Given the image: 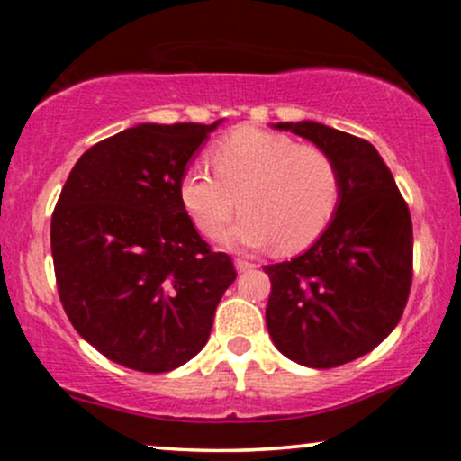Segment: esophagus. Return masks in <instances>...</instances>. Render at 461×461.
I'll return each instance as SVG.
<instances>
[{"instance_id":"obj_1","label":"esophagus","mask_w":461,"mask_h":461,"mask_svg":"<svg viewBox=\"0 0 461 461\" xmlns=\"http://www.w3.org/2000/svg\"><path fill=\"white\" fill-rule=\"evenodd\" d=\"M234 264H236L238 273H249V271H253V268H256V264L247 262V260H236Z\"/></svg>"}]
</instances>
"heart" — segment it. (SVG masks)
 Instances as JSON below:
<instances>
[{
	"mask_svg": "<svg viewBox=\"0 0 461 461\" xmlns=\"http://www.w3.org/2000/svg\"><path fill=\"white\" fill-rule=\"evenodd\" d=\"M212 164L190 162L179 177V201L194 227L212 236L240 203L242 214L221 234L230 249L297 251L316 240L340 199L333 158L290 136L242 128L216 142Z\"/></svg>",
	"mask_w": 461,
	"mask_h": 461,
	"instance_id": "heart-1",
	"label": "heart"
}]
</instances>
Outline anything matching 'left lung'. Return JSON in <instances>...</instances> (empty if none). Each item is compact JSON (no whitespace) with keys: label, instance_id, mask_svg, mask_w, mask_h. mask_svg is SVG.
<instances>
[{"label":"left lung","instance_id":"obj_1","mask_svg":"<svg viewBox=\"0 0 461 461\" xmlns=\"http://www.w3.org/2000/svg\"><path fill=\"white\" fill-rule=\"evenodd\" d=\"M333 158L340 199L297 258L264 267L267 327L285 357L333 368L366 356L399 322L411 285V219L393 173L368 140L316 121L275 123Z\"/></svg>","mask_w":461,"mask_h":461}]
</instances>
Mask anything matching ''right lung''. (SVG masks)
Listing matches in <instances>:
<instances>
[{"instance_id":"obj_1","label":"right lung","mask_w":461,"mask_h":461,"mask_svg":"<svg viewBox=\"0 0 461 461\" xmlns=\"http://www.w3.org/2000/svg\"><path fill=\"white\" fill-rule=\"evenodd\" d=\"M140 123L84 153L51 216L62 308L121 366L168 373L210 338L236 279L179 201V177L221 125Z\"/></svg>"}]
</instances>
